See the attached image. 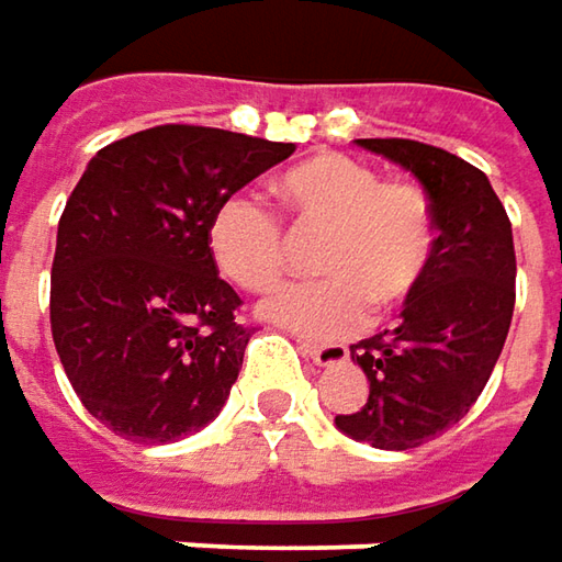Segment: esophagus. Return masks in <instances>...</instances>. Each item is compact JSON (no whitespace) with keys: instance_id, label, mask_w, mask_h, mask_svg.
<instances>
[{"instance_id":"1","label":"esophagus","mask_w":562,"mask_h":562,"mask_svg":"<svg viewBox=\"0 0 562 562\" xmlns=\"http://www.w3.org/2000/svg\"><path fill=\"white\" fill-rule=\"evenodd\" d=\"M300 351L306 353V357H313L319 367H335V363L348 360V348H345V345H338V341H328V345L303 341V345H300Z\"/></svg>"}]
</instances>
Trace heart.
<instances>
[{
	"instance_id": "1",
	"label": "heart",
	"mask_w": 562,
	"mask_h": 562,
	"mask_svg": "<svg viewBox=\"0 0 562 562\" xmlns=\"http://www.w3.org/2000/svg\"><path fill=\"white\" fill-rule=\"evenodd\" d=\"M296 237H319L323 281L271 294L259 313L300 335L338 338L367 323L370 303L392 313L414 300L436 259L430 195L407 180H382L376 167L348 155L306 157L278 180ZM209 252L243 291H271L288 268V234L252 195H231L211 214Z\"/></svg>"
}]
</instances>
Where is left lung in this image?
<instances>
[{
  "instance_id": "8db88e82",
  "label": "left lung",
  "mask_w": 562,
  "mask_h": 562,
  "mask_svg": "<svg viewBox=\"0 0 562 562\" xmlns=\"http://www.w3.org/2000/svg\"><path fill=\"white\" fill-rule=\"evenodd\" d=\"M424 186L436 211L430 278L407 300L402 323L351 345L370 382L367 402L335 427L376 449H417L484 392L516 306L513 224L491 180L462 157L411 138H357Z\"/></svg>"
}]
</instances>
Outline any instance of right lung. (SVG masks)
I'll return each mask as SVG.
<instances>
[{"mask_svg":"<svg viewBox=\"0 0 562 562\" xmlns=\"http://www.w3.org/2000/svg\"><path fill=\"white\" fill-rule=\"evenodd\" d=\"M291 155V142L155 126L91 157L59 217L49 325L75 395L116 436L160 446L221 414L252 328L217 278L211 214Z\"/></svg>","mask_w":562,"mask_h":562,"instance_id":"obj_1","label":"right lung"}]
</instances>
